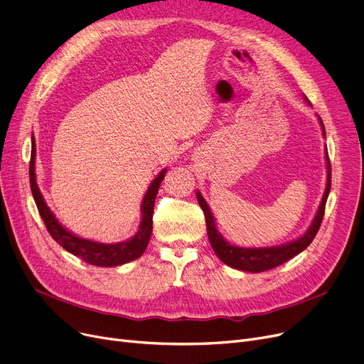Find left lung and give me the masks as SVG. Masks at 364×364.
I'll use <instances>...</instances> for the list:
<instances>
[{"instance_id":"obj_1","label":"left lung","mask_w":364,"mask_h":364,"mask_svg":"<svg viewBox=\"0 0 364 364\" xmlns=\"http://www.w3.org/2000/svg\"><path fill=\"white\" fill-rule=\"evenodd\" d=\"M309 102V99H305ZM310 105V102H309ZM320 119V118H318ZM321 128H323V134H324V125L320 119ZM328 151V149H326ZM326 161H328V184H326V190H324V195L321 199V203L318 206V211L314 217V221L311 223L310 228L307 230L302 237L286 243L282 246H274V247H239L235 245H230L228 242H225L221 235L218 233L217 227H215V221H214V215L209 209L208 203L205 202V199L202 198V195L198 192V202L202 208V211L205 214V221H206V232H208V237L209 242H211V246L214 252L217 254V257L227 265L233 267L236 270H242V272H250V273H261V272H267L272 270L274 267L289 261L291 258H294L295 255H298L299 252H302L305 247H307L313 239L316 237L323 215H324V208H326V200L331 192V161L326 153Z\"/></svg>"}]
</instances>
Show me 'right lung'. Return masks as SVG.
I'll use <instances>...</instances> for the list:
<instances>
[{"instance_id":"obj_1","label":"right lung","mask_w":364,"mask_h":364,"mask_svg":"<svg viewBox=\"0 0 364 364\" xmlns=\"http://www.w3.org/2000/svg\"><path fill=\"white\" fill-rule=\"evenodd\" d=\"M165 177V169L161 174L153 180L150 184L147 193L141 203V224L140 230L132 239L121 243H99L92 242L88 239L76 237L75 235L69 233L65 227H62L57 220L54 218L53 213L46 205L40 188L36 186L35 180V139L32 136V149H31V162H29V181H31V190L38 208L50 236L59 243L62 247L76 257H80L85 262L91 265L99 267H114L122 265L125 262L137 259L143 255L146 251L150 235H151V225H153V206H155V199L158 195L159 186Z\"/></svg>"}]
</instances>
